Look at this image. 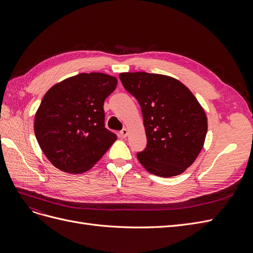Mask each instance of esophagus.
<instances>
[{
  "label": "esophagus",
  "mask_w": 253,
  "mask_h": 253,
  "mask_svg": "<svg viewBox=\"0 0 253 253\" xmlns=\"http://www.w3.org/2000/svg\"><path fill=\"white\" fill-rule=\"evenodd\" d=\"M120 135H121L122 138H126V137L127 136V129L126 128H122L121 131H120Z\"/></svg>",
  "instance_id": "obj_1"
}]
</instances>
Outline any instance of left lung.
<instances>
[{
  "mask_svg": "<svg viewBox=\"0 0 253 253\" xmlns=\"http://www.w3.org/2000/svg\"><path fill=\"white\" fill-rule=\"evenodd\" d=\"M122 85L142 112L147 147L137 158L150 173L171 177L181 174L200 154L207 135V117L195 96L169 76L122 73Z\"/></svg>",
  "mask_w": 253,
  "mask_h": 253,
  "instance_id": "left-lung-1",
  "label": "left lung"
}]
</instances>
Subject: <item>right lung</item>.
Returning a JSON list of instances; mask_svg holds the SVG:
<instances>
[{
	"label": "right lung",
	"mask_w": 253,
	"mask_h": 253,
	"mask_svg": "<svg viewBox=\"0 0 253 253\" xmlns=\"http://www.w3.org/2000/svg\"><path fill=\"white\" fill-rule=\"evenodd\" d=\"M116 85L112 76L81 73L45 94L35 117V134L45 156L58 169L85 172L117 139L105 127L103 109Z\"/></svg>",
	"instance_id": "1"
}]
</instances>
